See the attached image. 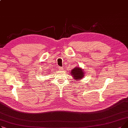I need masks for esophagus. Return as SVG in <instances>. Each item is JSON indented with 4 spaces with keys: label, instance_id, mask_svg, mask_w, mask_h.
<instances>
[{
    "label": "esophagus",
    "instance_id": "1",
    "mask_svg": "<svg viewBox=\"0 0 128 128\" xmlns=\"http://www.w3.org/2000/svg\"><path fill=\"white\" fill-rule=\"evenodd\" d=\"M58 70H63V68H62V67H59V68H58Z\"/></svg>",
    "mask_w": 128,
    "mask_h": 128
}]
</instances>
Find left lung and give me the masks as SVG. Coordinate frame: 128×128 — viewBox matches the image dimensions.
Returning a JSON list of instances; mask_svg holds the SVG:
<instances>
[{
	"mask_svg": "<svg viewBox=\"0 0 128 128\" xmlns=\"http://www.w3.org/2000/svg\"><path fill=\"white\" fill-rule=\"evenodd\" d=\"M71 71L72 76L76 80H80V79L83 78L84 76V72L81 68H73Z\"/></svg>",
	"mask_w": 128,
	"mask_h": 128,
	"instance_id": "1",
	"label": "left lung"
}]
</instances>
